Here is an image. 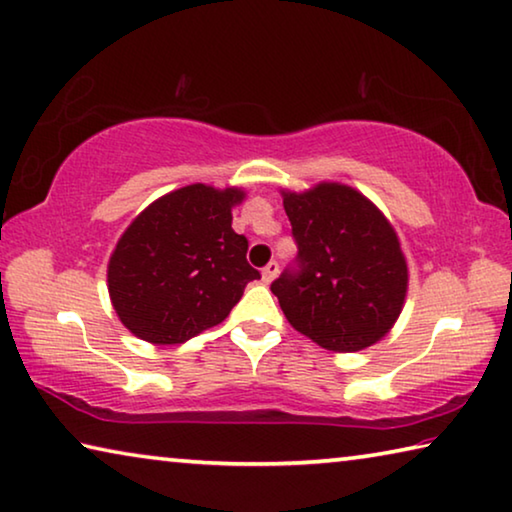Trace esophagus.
Wrapping results in <instances>:
<instances>
[{"label": "esophagus", "mask_w": 512, "mask_h": 512, "mask_svg": "<svg viewBox=\"0 0 512 512\" xmlns=\"http://www.w3.org/2000/svg\"><path fill=\"white\" fill-rule=\"evenodd\" d=\"M278 273H280V264H278V262H269V264H266L264 271H262V278H264L266 285H269V282H271Z\"/></svg>", "instance_id": "34e87169"}]
</instances>
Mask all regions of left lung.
Returning <instances> with one entry per match:
<instances>
[{
    "mask_svg": "<svg viewBox=\"0 0 512 512\" xmlns=\"http://www.w3.org/2000/svg\"><path fill=\"white\" fill-rule=\"evenodd\" d=\"M285 212L298 255L271 291L287 321L328 351L376 344L399 319L408 289L394 227L342 184L285 193Z\"/></svg>",
    "mask_w": 512,
    "mask_h": 512,
    "instance_id": "obj_1",
    "label": "left lung"
}]
</instances>
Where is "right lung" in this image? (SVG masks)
I'll return each instance as SVG.
<instances>
[{
	"label": "right lung",
	"mask_w": 512,
	"mask_h": 512,
	"mask_svg": "<svg viewBox=\"0 0 512 512\" xmlns=\"http://www.w3.org/2000/svg\"><path fill=\"white\" fill-rule=\"evenodd\" d=\"M239 189L191 184L145 209L109 262L113 310L136 337L184 344L221 323L248 282V239L232 230Z\"/></svg>",
	"instance_id": "add662e5"
}]
</instances>
